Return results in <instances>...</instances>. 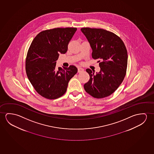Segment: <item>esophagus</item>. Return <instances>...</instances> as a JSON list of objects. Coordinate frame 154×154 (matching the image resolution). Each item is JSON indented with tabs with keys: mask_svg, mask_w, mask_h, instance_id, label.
Segmentation results:
<instances>
[{
	"mask_svg": "<svg viewBox=\"0 0 154 154\" xmlns=\"http://www.w3.org/2000/svg\"><path fill=\"white\" fill-rule=\"evenodd\" d=\"M84 71V69L82 68H78V72L79 73L82 72Z\"/></svg>",
	"mask_w": 154,
	"mask_h": 154,
	"instance_id": "esophagus-1",
	"label": "esophagus"
}]
</instances>
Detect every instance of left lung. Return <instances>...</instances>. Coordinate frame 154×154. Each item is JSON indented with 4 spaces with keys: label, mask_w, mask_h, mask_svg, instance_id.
I'll list each match as a JSON object with an SVG mask.
<instances>
[{
    "label": "left lung",
    "mask_w": 154,
    "mask_h": 154,
    "mask_svg": "<svg viewBox=\"0 0 154 154\" xmlns=\"http://www.w3.org/2000/svg\"><path fill=\"white\" fill-rule=\"evenodd\" d=\"M81 31L92 49L93 58L101 60L99 72L94 74L90 69L86 70L90 77L84 89L95 98L108 97L118 88L125 76L128 56L125 44L116 34L102 29L83 28Z\"/></svg>",
    "instance_id": "1"
}]
</instances>
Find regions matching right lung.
Segmentation results:
<instances>
[{
  "instance_id": "right-lung-1",
  "label": "right lung",
  "mask_w": 154,
  "mask_h": 154,
  "mask_svg": "<svg viewBox=\"0 0 154 154\" xmlns=\"http://www.w3.org/2000/svg\"><path fill=\"white\" fill-rule=\"evenodd\" d=\"M76 28H57L40 32L33 39L26 60V75L37 92L48 99L64 94L77 72L74 66L55 68L59 53L65 54Z\"/></svg>"
}]
</instances>
